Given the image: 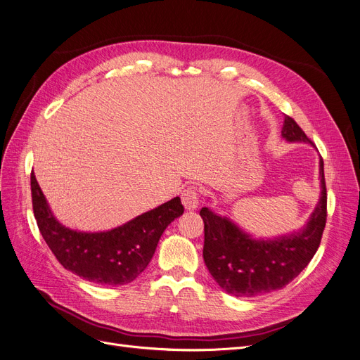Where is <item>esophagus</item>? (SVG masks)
Segmentation results:
<instances>
[{
  "mask_svg": "<svg viewBox=\"0 0 360 360\" xmlns=\"http://www.w3.org/2000/svg\"><path fill=\"white\" fill-rule=\"evenodd\" d=\"M181 202L184 205L186 210H196L199 205V191L198 187L191 184L187 186L186 189L181 192Z\"/></svg>",
  "mask_w": 360,
  "mask_h": 360,
  "instance_id": "1",
  "label": "esophagus"
}]
</instances>
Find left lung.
Returning a JSON list of instances; mask_svg holds the SVG:
<instances>
[{"label":"left lung","instance_id":"obj_1","mask_svg":"<svg viewBox=\"0 0 360 360\" xmlns=\"http://www.w3.org/2000/svg\"><path fill=\"white\" fill-rule=\"evenodd\" d=\"M283 138L311 142L292 117H284ZM321 199L300 233L274 240H255L226 217L200 210L205 222L203 259L221 288L236 297H253L285 287L306 268L316 253L327 222V187L321 160Z\"/></svg>","mask_w":360,"mask_h":360}]
</instances>
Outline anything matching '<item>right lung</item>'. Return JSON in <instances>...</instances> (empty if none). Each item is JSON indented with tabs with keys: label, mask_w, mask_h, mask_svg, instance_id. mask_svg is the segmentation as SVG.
Segmentation results:
<instances>
[{
	"label": "right lung",
	"mask_w": 360,
	"mask_h": 360,
	"mask_svg": "<svg viewBox=\"0 0 360 360\" xmlns=\"http://www.w3.org/2000/svg\"><path fill=\"white\" fill-rule=\"evenodd\" d=\"M30 191L38 229L57 261L76 276L104 285H123L138 278L155 253L164 230L184 212L180 198H174L122 227L82 233L61 226L51 214L33 173Z\"/></svg>",
	"instance_id": "1"
}]
</instances>
